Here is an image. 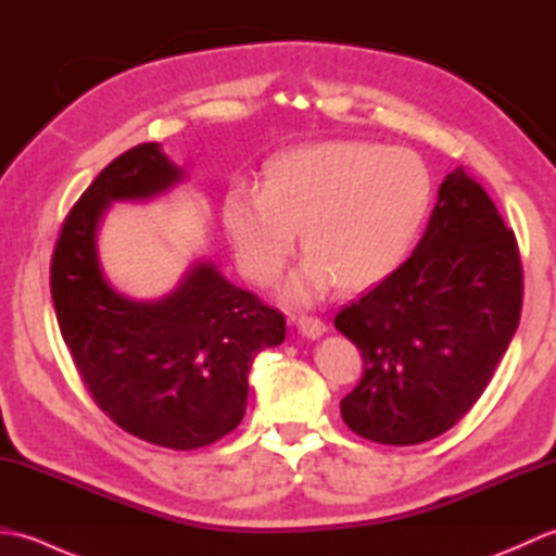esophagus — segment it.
<instances>
[{"instance_id": "esophagus-1", "label": "esophagus", "mask_w": 556, "mask_h": 556, "mask_svg": "<svg viewBox=\"0 0 556 556\" xmlns=\"http://www.w3.org/2000/svg\"><path fill=\"white\" fill-rule=\"evenodd\" d=\"M296 327L305 339H320L327 332V327H325L323 320H317V317H308V315L296 317Z\"/></svg>"}]
</instances>
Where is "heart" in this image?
Here are the masks:
<instances>
[{
	"mask_svg": "<svg viewBox=\"0 0 556 556\" xmlns=\"http://www.w3.org/2000/svg\"><path fill=\"white\" fill-rule=\"evenodd\" d=\"M432 174L416 152L361 140H327L271 157L260 191L233 186L224 229L243 275L271 285L293 253L308 257L291 279V301L334 285L363 291L401 265L432 205Z\"/></svg>",
	"mask_w": 556,
	"mask_h": 556,
	"instance_id": "obj_1",
	"label": "heart"
}]
</instances>
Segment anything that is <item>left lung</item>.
<instances>
[{"mask_svg":"<svg viewBox=\"0 0 556 556\" xmlns=\"http://www.w3.org/2000/svg\"><path fill=\"white\" fill-rule=\"evenodd\" d=\"M521 296L514 233L482 186L454 169L413 255L334 317L365 361L341 418L365 440L394 446L454 428L509 349Z\"/></svg>","mask_w":556,"mask_h":556,"instance_id":"8db88e82","label":"left lung"}]
</instances>
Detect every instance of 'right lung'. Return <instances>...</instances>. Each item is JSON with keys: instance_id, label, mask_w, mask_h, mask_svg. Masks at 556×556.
<instances>
[{"instance_id": "obj_1", "label": "right lung", "mask_w": 556, "mask_h": 556, "mask_svg": "<svg viewBox=\"0 0 556 556\" xmlns=\"http://www.w3.org/2000/svg\"><path fill=\"white\" fill-rule=\"evenodd\" d=\"M184 181L160 143L124 152L68 212L50 269L59 329L96 404L134 437L179 452L241 422L255 356L287 337L285 315L210 257L155 301L126 296L104 275L98 231L112 203L152 200Z\"/></svg>"}]
</instances>
